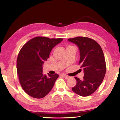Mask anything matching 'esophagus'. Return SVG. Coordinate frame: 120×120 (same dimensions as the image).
I'll list each match as a JSON object with an SVG mask.
<instances>
[{
	"mask_svg": "<svg viewBox=\"0 0 120 120\" xmlns=\"http://www.w3.org/2000/svg\"><path fill=\"white\" fill-rule=\"evenodd\" d=\"M62 76L64 77V78L65 79H68V78H70V76H68V75H62Z\"/></svg>",
	"mask_w": 120,
	"mask_h": 120,
	"instance_id": "1",
	"label": "esophagus"
}]
</instances>
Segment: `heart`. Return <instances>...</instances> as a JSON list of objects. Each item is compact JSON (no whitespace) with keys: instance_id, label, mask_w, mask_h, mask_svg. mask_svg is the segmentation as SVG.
Masks as SVG:
<instances>
[{"instance_id":"heart-1","label":"heart","mask_w":120,"mask_h":120,"mask_svg":"<svg viewBox=\"0 0 120 120\" xmlns=\"http://www.w3.org/2000/svg\"><path fill=\"white\" fill-rule=\"evenodd\" d=\"M71 47V46H68V47L67 48H68V47Z\"/></svg>"}]
</instances>
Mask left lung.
I'll return each instance as SVG.
<instances>
[{
    "mask_svg": "<svg viewBox=\"0 0 120 120\" xmlns=\"http://www.w3.org/2000/svg\"><path fill=\"white\" fill-rule=\"evenodd\" d=\"M75 43L80 50L79 64L84 70L82 80L75 77L76 85L73 92L81 96H87L95 92L102 82L106 71L103 51L95 40L88 37H77L68 39Z\"/></svg>",
    "mask_w": 120,
    "mask_h": 120,
    "instance_id": "left-lung-1",
    "label": "left lung"
}]
</instances>
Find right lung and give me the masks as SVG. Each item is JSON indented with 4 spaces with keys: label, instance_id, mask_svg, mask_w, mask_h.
<instances>
[{
    "label": "right lung",
    "instance_id": "right-lung-1",
    "mask_svg": "<svg viewBox=\"0 0 120 120\" xmlns=\"http://www.w3.org/2000/svg\"><path fill=\"white\" fill-rule=\"evenodd\" d=\"M62 40V38L37 37L25 43L20 50L17 58V72L22 89L29 96L42 98L54 86L58 74L43 75L42 66L52 48Z\"/></svg>",
    "mask_w": 120,
    "mask_h": 120
}]
</instances>
